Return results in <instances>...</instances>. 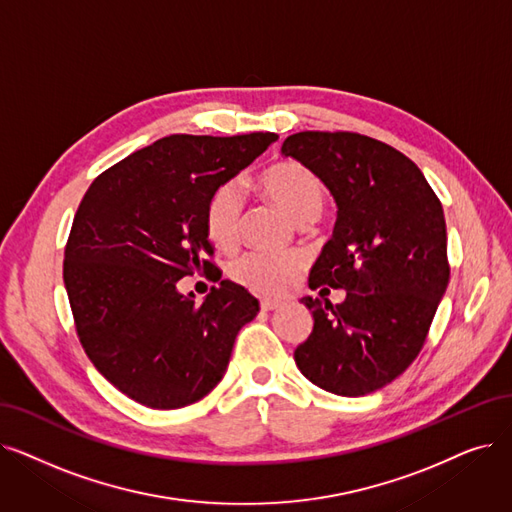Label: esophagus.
I'll list each match as a JSON object with an SVG mask.
<instances>
[{
	"mask_svg": "<svg viewBox=\"0 0 512 512\" xmlns=\"http://www.w3.org/2000/svg\"><path fill=\"white\" fill-rule=\"evenodd\" d=\"M280 305H282V303L276 301V299H261V303H259L261 311H272V309H278Z\"/></svg>",
	"mask_w": 512,
	"mask_h": 512,
	"instance_id": "34e87169",
	"label": "esophagus"
}]
</instances>
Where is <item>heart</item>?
<instances>
[{
	"mask_svg": "<svg viewBox=\"0 0 512 512\" xmlns=\"http://www.w3.org/2000/svg\"><path fill=\"white\" fill-rule=\"evenodd\" d=\"M259 190L291 215L299 226L314 221L326 201L322 182L307 167L282 161L259 175ZM242 224V194L236 186H219L205 207V230L217 249L236 247ZM305 259L297 253H242L228 263V276L257 295H280L303 270Z\"/></svg>",
	"mask_w": 512,
	"mask_h": 512,
	"instance_id": "b5f03b06",
	"label": "heart"
}]
</instances>
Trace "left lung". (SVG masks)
I'll return each mask as SVG.
<instances>
[{
    "label": "left lung",
    "mask_w": 512,
    "mask_h": 512,
    "mask_svg": "<svg viewBox=\"0 0 512 512\" xmlns=\"http://www.w3.org/2000/svg\"><path fill=\"white\" fill-rule=\"evenodd\" d=\"M282 154L318 175L339 209L309 288L347 291L337 305L301 299L314 330L295 349L297 368L335 395L372 393L416 360L448 288L441 203L406 154L360 133L299 131Z\"/></svg>",
    "instance_id": "1"
}]
</instances>
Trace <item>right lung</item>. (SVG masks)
Here are the masks:
<instances>
[{"label":"right lung","mask_w":512,"mask_h":512,"mask_svg":"<svg viewBox=\"0 0 512 512\" xmlns=\"http://www.w3.org/2000/svg\"><path fill=\"white\" fill-rule=\"evenodd\" d=\"M278 140L169 136L87 188L64 249V286L87 358L138 404L175 410L224 379L238 330L259 301L221 280L201 305L177 280L211 270L209 196Z\"/></svg>","instance_id":"add662e5"}]
</instances>
